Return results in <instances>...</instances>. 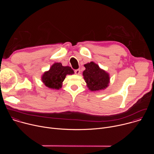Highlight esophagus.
<instances>
[{
  "mask_svg": "<svg viewBox=\"0 0 154 154\" xmlns=\"http://www.w3.org/2000/svg\"><path fill=\"white\" fill-rule=\"evenodd\" d=\"M80 69H75V73L77 74V75H78V74H80Z\"/></svg>",
  "mask_w": 154,
  "mask_h": 154,
  "instance_id": "esophagus-1",
  "label": "esophagus"
}]
</instances>
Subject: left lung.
<instances>
[{
  "mask_svg": "<svg viewBox=\"0 0 154 154\" xmlns=\"http://www.w3.org/2000/svg\"><path fill=\"white\" fill-rule=\"evenodd\" d=\"M86 69L83 75L87 86L91 91H98L105 89L109 83V74L100 69L99 66L94 62H90L84 65Z\"/></svg>",
  "mask_w": 154,
  "mask_h": 154,
  "instance_id": "left-lung-1",
  "label": "left lung"
}]
</instances>
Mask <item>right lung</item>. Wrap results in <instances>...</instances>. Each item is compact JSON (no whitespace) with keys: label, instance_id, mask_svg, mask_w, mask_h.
Here are the masks:
<instances>
[{"label":"right lung","instance_id":"1","mask_svg":"<svg viewBox=\"0 0 154 154\" xmlns=\"http://www.w3.org/2000/svg\"><path fill=\"white\" fill-rule=\"evenodd\" d=\"M74 74L69 66H63L61 63H54L49 71L45 72L42 76V81L45 85L52 89L58 90L61 88L62 82L67 74Z\"/></svg>","mask_w":154,"mask_h":154}]
</instances>
